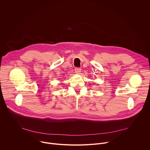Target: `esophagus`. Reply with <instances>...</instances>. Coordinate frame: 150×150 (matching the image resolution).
<instances>
[{"instance_id":"34e87169","label":"esophagus","mask_w":150,"mask_h":150,"mask_svg":"<svg viewBox=\"0 0 150 150\" xmlns=\"http://www.w3.org/2000/svg\"><path fill=\"white\" fill-rule=\"evenodd\" d=\"M81 69L79 68H76L75 69V71L76 74H79L81 72Z\"/></svg>"}]
</instances>
